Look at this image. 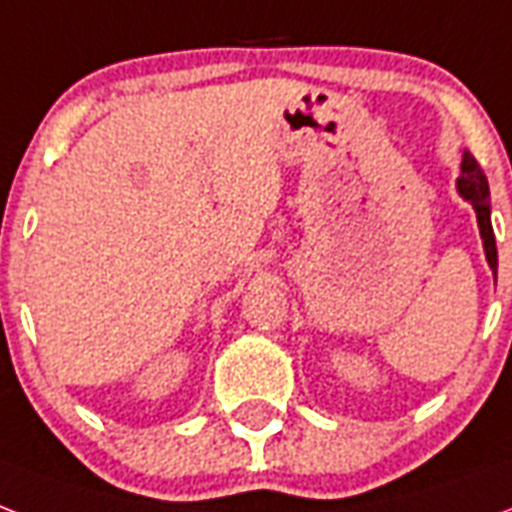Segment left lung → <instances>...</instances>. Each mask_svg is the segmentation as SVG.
<instances>
[{"label": "left lung", "mask_w": 512, "mask_h": 512, "mask_svg": "<svg viewBox=\"0 0 512 512\" xmlns=\"http://www.w3.org/2000/svg\"><path fill=\"white\" fill-rule=\"evenodd\" d=\"M457 192L473 205L478 229H481L483 251L489 261L494 280H497V240H494V229H491V202H489V181L483 176L481 165L475 162L470 152L462 154V176L457 178Z\"/></svg>", "instance_id": "1"}]
</instances>
